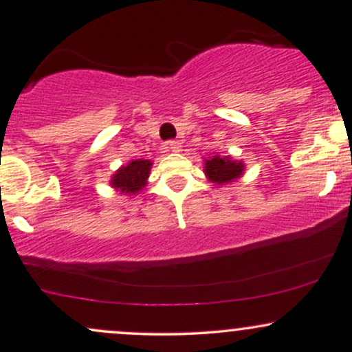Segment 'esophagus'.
<instances>
[{"label":"esophagus","mask_w":352,"mask_h":352,"mask_svg":"<svg viewBox=\"0 0 352 352\" xmlns=\"http://www.w3.org/2000/svg\"><path fill=\"white\" fill-rule=\"evenodd\" d=\"M165 145H167L168 151H172V152H179V151H180V147H182L179 140H168V142L165 144Z\"/></svg>","instance_id":"34e87169"}]
</instances>
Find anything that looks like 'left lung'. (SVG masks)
<instances>
[{
    "instance_id": "8db88e82",
    "label": "left lung",
    "mask_w": 352,
    "mask_h": 352,
    "mask_svg": "<svg viewBox=\"0 0 352 352\" xmlns=\"http://www.w3.org/2000/svg\"><path fill=\"white\" fill-rule=\"evenodd\" d=\"M243 172V164L233 162L230 157H212L205 160V173L208 179L217 184H228V182L238 179Z\"/></svg>"
}]
</instances>
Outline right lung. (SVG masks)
Wrapping results in <instances>:
<instances>
[{"instance_id":"add662e5","label":"right lung","mask_w":352,"mask_h":352,"mask_svg":"<svg viewBox=\"0 0 352 352\" xmlns=\"http://www.w3.org/2000/svg\"><path fill=\"white\" fill-rule=\"evenodd\" d=\"M151 160H132L125 167L119 168L112 177V185L125 193H137L145 187L148 172H151Z\"/></svg>"}]
</instances>
